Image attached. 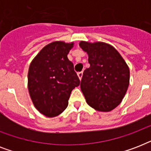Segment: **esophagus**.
Listing matches in <instances>:
<instances>
[{"instance_id":"34e87169","label":"esophagus","mask_w":151,"mask_h":151,"mask_svg":"<svg viewBox=\"0 0 151 151\" xmlns=\"http://www.w3.org/2000/svg\"><path fill=\"white\" fill-rule=\"evenodd\" d=\"M78 78H79V79L81 80V78H82V76H83V72H79V73H78Z\"/></svg>"}]
</instances>
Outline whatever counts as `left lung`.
Listing matches in <instances>:
<instances>
[{
  "mask_svg": "<svg viewBox=\"0 0 151 151\" xmlns=\"http://www.w3.org/2000/svg\"><path fill=\"white\" fill-rule=\"evenodd\" d=\"M88 55L89 68L83 73L81 89L95 110L108 112L119 105L129 85V68L113 46L103 42L81 41Z\"/></svg>",
  "mask_w": 151,
  "mask_h": 151,
  "instance_id": "obj_1",
  "label": "left lung"
}]
</instances>
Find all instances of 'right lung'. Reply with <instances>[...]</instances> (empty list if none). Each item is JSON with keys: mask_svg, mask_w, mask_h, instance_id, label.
Masks as SVG:
<instances>
[{"mask_svg": "<svg viewBox=\"0 0 151 151\" xmlns=\"http://www.w3.org/2000/svg\"><path fill=\"white\" fill-rule=\"evenodd\" d=\"M73 43L55 41L44 47L29 65L28 89L34 106L46 117L60 114L80 80L67 55Z\"/></svg>", "mask_w": 151, "mask_h": 151, "instance_id": "obj_1", "label": "right lung"}]
</instances>
